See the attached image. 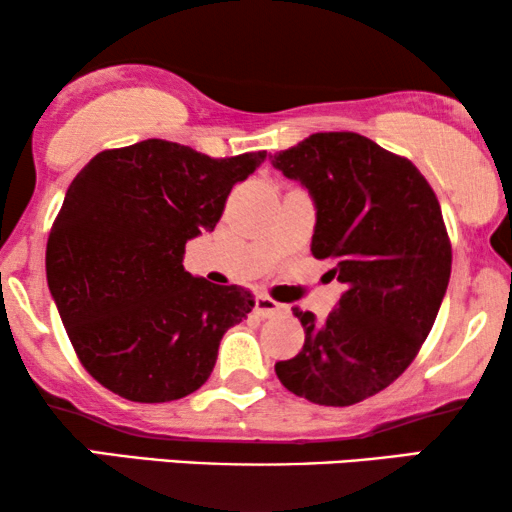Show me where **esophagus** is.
Masks as SVG:
<instances>
[{"mask_svg":"<svg viewBox=\"0 0 512 512\" xmlns=\"http://www.w3.org/2000/svg\"><path fill=\"white\" fill-rule=\"evenodd\" d=\"M286 307L282 303H277V300H272L270 296H256V312L261 314V317H275V314H282Z\"/></svg>","mask_w":512,"mask_h":512,"instance_id":"esophagus-1","label":"esophagus"}]
</instances>
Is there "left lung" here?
<instances>
[{
    "instance_id": "obj_1",
    "label": "left lung",
    "mask_w": 512,
    "mask_h": 512,
    "mask_svg": "<svg viewBox=\"0 0 512 512\" xmlns=\"http://www.w3.org/2000/svg\"><path fill=\"white\" fill-rule=\"evenodd\" d=\"M270 163L310 191L312 254L347 286L324 321L293 307L305 345L275 373L317 405L361 403L403 375L438 317L452 270L440 202L408 158L356 132H317Z\"/></svg>"
}]
</instances>
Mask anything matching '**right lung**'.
<instances>
[{"label":"right lung","instance_id":"right-lung-1","mask_svg":"<svg viewBox=\"0 0 512 512\" xmlns=\"http://www.w3.org/2000/svg\"><path fill=\"white\" fill-rule=\"evenodd\" d=\"M265 151L209 158L144 139L107 149L67 188L46 244V279L83 368L135 403L193 394L223 333L254 307L242 286L184 270L186 242L214 230Z\"/></svg>","mask_w":512,"mask_h":512}]
</instances>
